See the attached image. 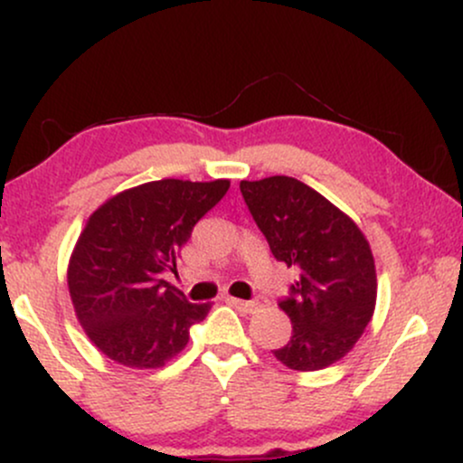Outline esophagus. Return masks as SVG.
Returning a JSON list of instances; mask_svg holds the SVG:
<instances>
[{
    "label": "esophagus",
    "mask_w": 463,
    "mask_h": 463,
    "mask_svg": "<svg viewBox=\"0 0 463 463\" xmlns=\"http://www.w3.org/2000/svg\"><path fill=\"white\" fill-rule=\"evenodd\" d=\"M228 302H231L232 307H237V309H239V311H243V313H254V311H259V309H261V307L265 305V300H261V298H257V300L228 298Z\"/></svg>",
    "instance_id": "esophagus-1"
}]
</instances>
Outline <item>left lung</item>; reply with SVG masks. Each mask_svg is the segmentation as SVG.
<instances>
[{
  "label": "left lung",
  "mask_w": 463,
  "mask_h": 463,
  "mask_svg": "<svg viewBox=\"0 0 463 463\" xmlns=\"http://www.w3.org/2000/svg\"><path fill=\"white\" fill-rule=\"evenodd\" d=\"M276 261L298 269L280 302L291 337L274 357L289 370L328 368L353 350L374 316L376 268L368 239L342 209L291 176L239 183Z\"/></svg>",
  "instance_id": "8db88e82"
}]
</instances>
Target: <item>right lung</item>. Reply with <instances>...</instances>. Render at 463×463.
<instances>
[{"label": "right lung", "mask_w": 463, "mask_h": 463, "mask_svg": "<svg viewBox=\"0 0 463 463\" xmlns=\"http://www.w3.org/2000/svg\"><path fill=\"white\" fill-rule=\"evenodd\" d=\"M231 180L163 178L110 195L89 215L67 265L80 326L95 348L132 370H156L189 342L211 305H191L161 279L176 272L191 231Z\"/></svg>", "instance_id": "add662e5"}]
</instances>
